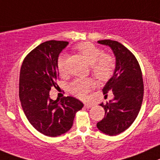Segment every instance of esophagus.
I'll use <instances>...</instances> for the list:
<instances>
[{
	"mask_svg": "<svg viewBox=\"0 0 160 160\" xmlns=\"http://www.w3.org/2000/svg\"><path fill=\"white\" fill-rule=\"evenodd\" d=\"M84 107H86V108H92V107H93V104H92V103H86V102H85L84 103Z\"/></svg>",
	"mask_w": 160,
	"mask_h": 160,
	"instance_id": "1",
	"label": "esophagus"
}]
</instances>
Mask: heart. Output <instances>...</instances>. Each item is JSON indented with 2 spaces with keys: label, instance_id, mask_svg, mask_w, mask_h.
<instances>
[{
  "label": "heart",
  "instance_id": "1",
  "mask_svg": "<svg viewBox=\"0 0 160 160\" xmlns=\"http://www.w3.org/2000/svg\"><path fill=\"white\" fill-rule=\"evenodd\" d=\"M75 49L83 56L91 65L93 75L99 81L105 82L110 80L115 70V60L111 55L103 54L99 47L89 42H83L77 44ZM66 55L61 54L57 60V68L60 74L66 71ZM95 81L92 78L77 79L68 85L70 93L78 98L84 99L89 92L95 87Z\"/></svg>",
  "mask_w": 160,
  "mask_h": 160
}]
</instances>
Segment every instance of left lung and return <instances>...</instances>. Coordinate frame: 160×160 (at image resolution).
<instances>
[{
	"instance_id": "obj_1",
	"label": "left lung",
	"mask_w": 160,
	"mask_h": 160,
	"mask_svg": "<svg viewBox=\"0 0 160 160\" xmlns=\"http://www.w3.org/2000/svg\"><path fill=\"white\" fill-rule=\"evenodd\" d=\"M98 42L111 48L116 67L113 77L102 88L104 95L112 91L114 98L100 104L105 116L97 123V128L107 135L115 136L132 125L141 110L144 96L142 72L135 56L120 42L110 39Z\"/></svg>"
}]
</instances>
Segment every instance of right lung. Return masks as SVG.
Segmentation results:
<instances>
[{"instance_id": "add662e5", "label": "right lung", "mask_w": 160, "mask_h": 160, "mask_svg": "<svg viewBox=\"0 0 160 160\" xmlns=\"http://www.w3.org/2000/svg\"><path fill=\"white\" fill-rule=\"evenodd\" d=\"M68 44L50 40L31 50L22 63L19 74V96L27 118L36 130L48 137H58L72 126L76 113L83 104L72 96L61 101L50 98L56 88L59 72L57 60Z\"/></svg>"}]
</instances>
